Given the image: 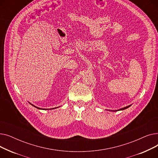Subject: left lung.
Instances as JSON below:
<instances>
[{
  "mask_svg": "<svg viewBox=\"0 0 158 158\" xmlns=\"http://www.w3.org/2000/svg\"><path fill=\"white\" fill-rule=\"evenodd\" d=\"M131 106V105H129V106H126V107H123V108H121V109H120V110H116V111H120V110H126V109H127V108H128V107H129ZM111 111V110H110Z\"/></svg>",
  "mask_w": 158,
  "mask_h": 158,
  "instance_id": "8db88e82",
  "label": "left lung"
}]
</instances>
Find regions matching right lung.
I'll use <instances>...</instances> for the list:
<instances>
[{"instance_id": "right-lung-1", "label": "right lung", "mask_w": 158, "mask_h": 158, "mask_svg": "<svg viewBox=\"0 0 158 158\" xmlns=\"http://www.w3.org/2000/svg\"><path fill=\"white\" fill-rule=\"evenodd\" d=\"M29 104H31V103H29ZM32 106H34V107H36V108L37 109H38V110H48V109H41V108H40V107H36V106H34V105H32V104H31ZM56 107H54V108H51V110H52V109H56ZM50 110V109H49Z\"/></svg>"}]
</instances>
